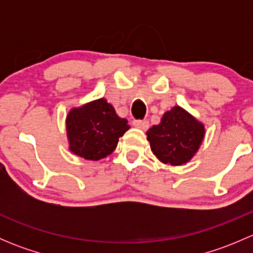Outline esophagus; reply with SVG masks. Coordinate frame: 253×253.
Listing matches in <instances>:
<instances>
[{
  "label": "esophagus",
  "mask_w": 253,
  "mask_h": 253,
  "mask_svg": "<svg viewBox=\"0 0 253 253\" xmlns=\"http://www.w3.org/2000/svg\"><path fill=\"white\" fill-rule=\"evenodd\" d=\"M133 126L139 129H143V131H147L149 128V122L147 120H134Z\"/></svg>",
  "instance_id": "1"
}]
</instances>
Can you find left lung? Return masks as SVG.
Here are the masks:
<instances>
[{
    "label": "left lung",
    "instance_id": "left-lung-1",
    "mask_svg": "<svg viewBox=\"0 0 253 253\" xmlns=\"http://www.w3.org/2000/svg\"><path fill=\"white\" fill-rule=\"evenodd\" d=\"M206 136L203 122L176 105L163 115L159 125L148 129L150 149L163 164H187L200 149Z\"/></svg>",
    "mask_w": 253,
    "mask_h": 253
}]
</instances>
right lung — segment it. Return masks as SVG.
<instances>
[{"label": "right lung", "instance_id": "1", "mask_svg": "<svg viewBox=\"0 0 253 253\" xmlns=\"http://www.w3.org/2000/svg\"><path fill=\"white\" fill-rule=\"evenodd\" d=\"M128 128V121L120 117L105 98L72 108L66 116L68 149L93 162L111 154Z\"/></svg>", "mask_w": 253, "mask_h": 253}]
</instances>
